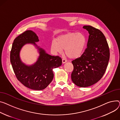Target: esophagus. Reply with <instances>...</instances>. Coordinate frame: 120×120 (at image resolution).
I'll return each mask as SVG.
<instances>
[{"mask_svg": "<svg viewBox=\"0 0 120 120\" xmlns=\"http://www.w3.org/2000/svg\"><path fill=\"white\" fill-rule=\"evenodd\" d=\"M67 62V60L65 59H62V63L63 64H65Z\"/></svg>", "mask_w": 120, "mask_h": 120, "instance_id": "esophagus-1", "label": "esophagus"}]
</instances>
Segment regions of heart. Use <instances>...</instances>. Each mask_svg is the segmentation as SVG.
Here are the masks:
<instances>
[{
    "label": "heart",
    "instance_id": "b5f03b06",
    "mask_svg": "<svg viewBox=\"0 0 120 120\" xmlns=\"http://www.w3.org/2000/svg\"><path fill=\"white\" fill-rule=\"evenodd\" d=\"M87 44V39L82 33L69 32L59 36L51 44V49L56 53H61L63 49L70 59H76L83 54Z\"/></svg>",
    "mask_w": 120,
    "mask_h": 120
}]
</instances>
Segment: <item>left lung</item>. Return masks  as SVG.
I'll return each instance as SVG.
<instances>
[{
  "label": "left lung",
  "mask_w": 120,
  "mask_h": 120,
  "mask_svg": "<svg viewBox=\"0 0 120 120\" xmlns=\"http://www.w3.org/2000/svg\"><path fill=\"white\" fill-rule=\"evenodd\" d=\"M89 34L86 49L72 61L74 69L71 79L78 86L86 87L98 82L104 74L109 59V49L102 32L90 26H84Z\"/></svg>",
  "instance_id": "1"
}]
</instances>
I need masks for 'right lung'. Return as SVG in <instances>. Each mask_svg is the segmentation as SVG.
I'll return each instance as SVG.
<instances>
[{"instance_id": "add662e5", "label": "right lung", "mask_w": 120, "mask_h": 120, "mask_svg": "<svg viewBox=\"0 0 120 120\" xmlns=\"http://www.w3.org/2000/svg\"><path fill=\"white\" fill-rule=\"evenodd\" d=\"M39 41L36 34L27 30L16 38L13 42L10 60L14 72L18 80L24 86L35 90H41L48 86L53 78L52 69L62 65V59L58 56H52L39 48L35 42ZM34 44L38 49L40 56L33 65L27 66L19 57V52L26 44Z\"/></svg>"}]
</instances>
